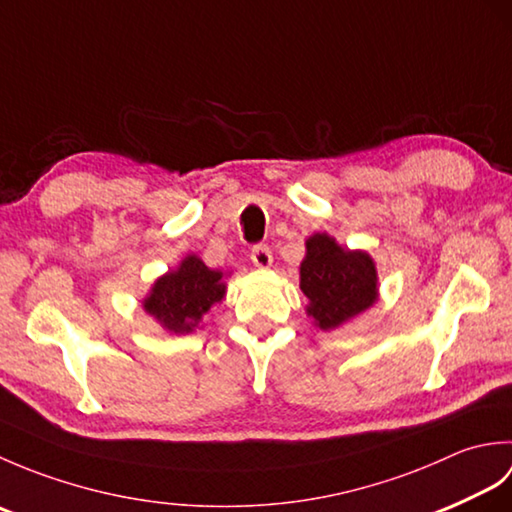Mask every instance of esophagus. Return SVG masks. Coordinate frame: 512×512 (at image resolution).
<instances>
[{"instance_id":"obj_1","label":"esophagus","mask_w":512,"mask_h":512,"mask_svg":"<svg viewBox=\"0 0 512 512\" xmlns=\"http://www.w3.org/2000/svg\"><path fill=\"white\" fill-rule=\"evenodd\" d=\"M250 259H253V264L257 268H270L273 266V253H270V248L266 244H257L250 250Z\"/></svg>"}]
</instances>
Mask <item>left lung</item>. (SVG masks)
Returning a JSON list of instances; mask_svg holds the SVG:
<instances>
[{
  "label": "left lung",
  "instance_id": "obj_1",
  "mask_svg": "<svg viewBox=\"0 0 512 512\" xmlns=\"http://www.w3.org/2000/svg\"><path fill=\"white\" fill-rule=\"evenodd\" d=\"M299 288L314 328L336 330L378 301L376 262L367 250L343 248L332 235L314 233L306 239Z\"/></svg>",
  "mask_w": 512,
  "mask_h": 512
}]
</instances>
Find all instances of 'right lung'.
Returning a JSON list of instances; mask_svg holds the SVG:
<instances>
[{
	"label": "right lung",
	"instance_id": "add662e5",
	"mask_svg": "<svg viewBox=\"0 0 512 512\" xmlns=\"http://www.w3.org/2000/svg\"><path fill=\"white\" fill-rule=\"evenodd\" d=\"M226 273L206 266L198 255L182 262L154 281L143 310L169 334H191L215 303L226 297Z\"/></svg>",
	"mask_w": 512,
	"mask_h": 512
}]
</instances>
